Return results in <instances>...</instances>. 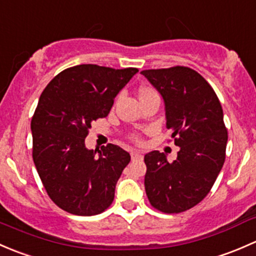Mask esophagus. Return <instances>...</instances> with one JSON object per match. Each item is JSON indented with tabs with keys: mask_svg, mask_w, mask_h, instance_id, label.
Segmentation results:
<instances>
[{
	"mask_svg": "<svg viewBox=\"0 0 256 256\" xmlns=\"http://www.w3.org/2000/svg\"><path fill=\"white\" fill-rule=\"evenodd\" d=\"M144 154L140 151H132L131 152V158L132 160H142Z\"/></svg>",
	"mask_w": 256,
	"mask_h": 256,
	"instance_id": "1",
	"label": "esophagus"
}]
</instances>
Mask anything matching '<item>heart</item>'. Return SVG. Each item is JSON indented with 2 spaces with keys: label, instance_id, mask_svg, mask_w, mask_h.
<instances>
[{
  "label": "heart",
  "instance_id": "heart-1",
  "mask_svg": "<svg viewBox=\"0 0 256 256\" xmlns=\"http://www.w3.org/2000/svg\"><path fill=\"white\" fill-rule=\"evenodd\" d=\"M138 99H140V102H141V100L148 99V98H151V96H156L157 92H156V90L152 89V88H150V86H140L138 90ZM135 140H136V138H135Z\"/></svg>",
  "mask_w": 256,
  "mask_h": 256
}]
</instances>
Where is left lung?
Instances as JSON below:
<instances>
[{
  "instance_id": "8db88e82",
  "label": "left lung",
  "mask_w": 256,
  "mask_h": 256,
  "mask_svg": "<svg viewBox=\"0 0 256 256\" xmlns=\"http://www.w3.org/2000/svg\"><path fill=\"white\" fill-rule=\"evenodd\" d=\"M161 94L166 128L180 147L177 160L164 152L144 154V190L152 207L180 213L194 207L213 187L226 160L228 131L213 88L187 66L141 72Z\"/></svg>"
}]
</instances>
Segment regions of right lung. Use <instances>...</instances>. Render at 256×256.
<instances>
[{
    "label": "right lung",
    "mask_w": 256,
    "mask_h": 256,
    "mask_svg": "<svg viewBox=\"0 0 256 256\" xmlns=\"http://www.w3.org/2000/svg\"><path fill=\"white\" fill-rule=\"evenodd\" d=\"M138 72L80 64L59 73L40 95L30 122L33 161L50 200L68 213L95 216L112 203L130 154L112 144L96 154L85 138Z\"/></svg>",
    "instance_id": "add662e5"
}]
</instances>
